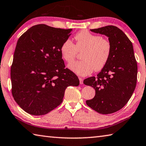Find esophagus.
<instances>
[{"label": "esophagus", "instance_id": "esophagus-1", "mask_svg": "<svg viewBox=\"0 0 146 146\" xmlns=\"http://www.w3.org/2000/svg\"><path fill=\"white\" fill-rule=\"evenodd\" d=\"M78 78H79V80H80V84H83V79H82L80 77H79Z\"/></svg>", "mask_w": 146, "mask_h": 146}]
</instances>
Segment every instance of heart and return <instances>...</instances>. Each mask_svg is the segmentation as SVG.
I'll list each match as a JSON object with an SVG mask.
<instances>
[{
	"mask_svg": "<svg viewBox=\"0 0 146 146\" xmlns=\"http://www.w3.org/2000/svg\"><path fill=\"white\" fill-rule=\"evenodd\" d=\"M76 45L67 39L60 46V54L65 61L73 60L78 51H84L80 61L68 65L71 71L79 76H87L95 70L101 71L107 64L112 53V46L109 41L102 36L92 34L88 31L79 32L75 36Z\"/></svg>",
	"mask_w": 146,
	"mask_h": 146,
	"instance_id": "obj_1",
	"label": "heart"
}]
</instances>
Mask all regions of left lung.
Returning a JSON list of instances; mask_svg holds the SVG:
<instances>
[{"instance_id":"left-lung-1","label":"left lung","mask_w":146,"mask_h":146,"mask_svg":"<svg viewBox=\"0 0 146 146\" xmlns=\"http://www.w3.org/2000/svg\"><path fill=\"white\" fill-rule=\"evenodd\" d=\"M107 36L112 53L107 64L84 84L95 89L93 98L86 104L97 112L109 114L121 109L133 94L137 78V64L132 43L121 29L113 25L91 29Z\"/></svg>"}]
</instances>
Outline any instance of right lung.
<instances>
[{"label":"right lung","mask_w":146,"mask_h":146,"mask_svg":"<svg viewBox=\"0 0 146 146\" xmlns=\"http://www.w3.org/2000/svg\"><path fill=\"white\" fill-rule=\"evenodd\" d=\"M71 31L39 24L18 39L11 68L12 94L29 114H46L62 103L68 86L80 84L65 68L60 50Z\"/></svg>","instance_id":"1"}]
</instances>
